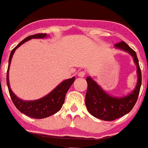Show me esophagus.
Wrapping results in <instances>:
<instances>
[{"mask_svg":"<svg viewBox=\"0 0 148 148\" xmlns=\"http://www.w3.org/2000/svg\"><path fill=\"white\" fill-rule=\"evenodd\" d=\"M85 75V71H80L79 73H78V76L81 77V78L84 77Z\"/></svg>","mask_w":148,"mask_h":148,"instance_id":"esophagus-1","label":"esophagus"}]
</instances>
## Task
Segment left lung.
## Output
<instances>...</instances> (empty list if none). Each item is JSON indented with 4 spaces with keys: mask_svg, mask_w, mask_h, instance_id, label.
<instances>
[{
    "mask_svg": "<svg viewBox=\"0 0 148 148\" xmlns=\"http://www.w3.org/2000/svg\"><path fill=\"white\" fill-rule=\"evenodd\" d=\"M114 47L131 55L137 68L138 80L135 88L129 95L123 97L112 96L106 92L91 76L86 78L88 89L85 105L91 115L104 121H112L129 113L135 106L141 85V73L138 59L135 51L124 41L116 44Z\"/></svg>",
    "mask_w": 148,
    "mask_h": 148,
    "instance_id": "obj_1",
    "label": "left lung"
}]
</instances>
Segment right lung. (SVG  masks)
<instances>
[{
  "instance_id": "1",
  "label": "right lung",
  "mask_w": 148,
  "mask_h": 148,
  "mask_svg": "<svg viewBox=\"0 0 148 148\" xmlns=\"http://www.w3.org/2000/svg\"><path fill=\"white\" fill-rule=\"evenodd\" d=\"M48 36L49 35L47 34L41 33V34L30 35L29 37L25 38L17 45L16 47H15L12 50L9 57V64H8V69H7V84L11 99H12L13 103H14L16 107L21 113L29 117L35 118V119H44V118L48 117L57 113L64 103L66 94L75 81V77H73L71 79H66L61 83H60L59 85H57L53 90H52L49 94L45 95V97L38 99V100H35V101L22 100L17 97L11 90L9 82V70L12 57H13V55L16 50L19 46H21L23 44L25 43V41H29L32 38L43 39Z\"/></svg>"
}]
</instances>
